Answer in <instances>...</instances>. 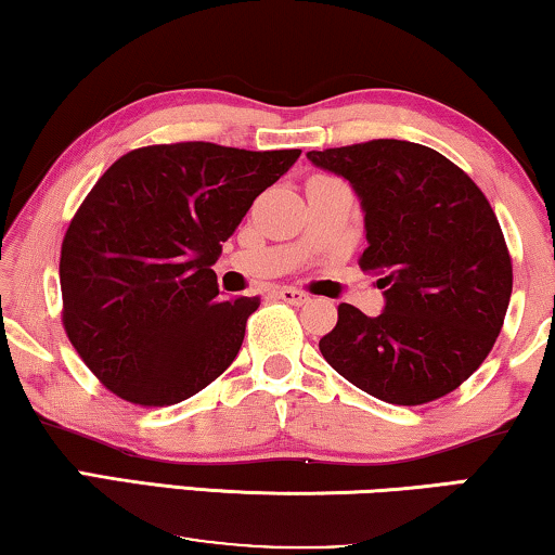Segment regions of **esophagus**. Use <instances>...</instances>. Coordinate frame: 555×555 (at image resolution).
Segmentation results:
<instances>
[{
  "mask_svg": "<svg viewBox=\"0 0 555 555\" xmlns=\"http://www.w3.org/2000/svg\"><path fill=\"white\" fill-rule=\"evenodd\" d=\"M276 296H279L281 301H286V304H296V307H299V304H307L309 301V294L307 292H299V288H292V286L279 288Z\"/></svg>",
  "mask_w": 555,
  "mask_h": 555,
  "instance_id": "34e87169",
  "label": "esophagus"
}]
</instances>
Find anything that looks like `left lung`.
<instances>
[{
    "label": "left lung",
    "instance_id": "8db88e82",
    "mask_svg": "<svg viewBox=\"0 0 555 555\" xmlns=\"http://www.w3.org/2000/svg\"><path fill=\"white\" fill-rule=\"evenodd\" d=\"M307 158L352 183L370 244L359 267L379 274L385 288L379 317L339 304L337 326L319 349L382 402L440 400L482 364L508 311L513 263L493 208L465 170L410 140Z\"/></svg>",
    "mask_w": 555,
    "mask_h": 555
}]
</instances>
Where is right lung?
Masks as SVG:
<instances>
[{"mask_svg":"<svg viewBox=\"0 0 555 555\" xmlns=\"http://www.w3.org/2000/svg\"><path fill=\"white\" fill-rule=\"evenodd\" d=\"M299 155L196 140L138 147L100 176L62 238V324L113 395L166 408L229 370L261 299L223 301L210 267Z\"/></svg>","mask_w":555,"mask_h":555,"instance_id":"right-lung-1","label":"right lung"}]
</instances>
